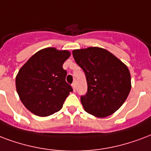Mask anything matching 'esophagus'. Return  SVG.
<instances>
[{"mask_svg":"<svg viewBox=\"0 0 151 151\" xmlns=\"http://www.w3.org/2000/svg\"><path fill=\"white\" fill-rule=\"evenodd\" d=\"M72 88H73V92H76V91H77V88H76V84L75 83L72 84Z\"/></svg>","mask_w":151,"mask_h":151,"instance_id":"obj_1","label":"esophagus"}]
</instances>
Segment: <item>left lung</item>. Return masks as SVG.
I'll list each match as a JSON object with an SVG mask.
<instances>
[{
	"label": "left lung",
	"instance_id": "obj_1",
	"mask_svg": "<svg viewBox=\"0 0 151 151\" xmlns=\"http://www.w3.org/2000/svg\"><path fill=\"white\" fill-rule=\"evenodd\" d=\"M74 60L86 73L88 91L81 97L84 110L104 118L122 106L132 82L128 68L109 50L90 47L73 50Z\"/></svg>",
	"mask_w": 151,
	"mask_h": 151
}]
</instances>
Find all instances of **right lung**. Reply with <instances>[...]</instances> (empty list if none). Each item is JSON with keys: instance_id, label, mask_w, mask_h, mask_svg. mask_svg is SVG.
<instances>
[{"instance_id": "obj_1", "label": "right lung", "mask_w": 151, "mask_h": 151, "mask_svg": "<svg viewBox=\"0 0 151 151\" xmlns=\"http://www.w3.org/2000/svg\"><path fill=\"white\" fill-rule=\"evenodd\" d=\"M70 56L66 50L47 47L33 55L19 69L16 88L26 109L38 116L57 112L73 88L65 81L63 65Z\"/></svg>"}]
</instances>
